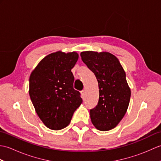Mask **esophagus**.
Segmentation results:
<instances>
[{
    "mask_svg": "<svg viewBox=\"0 0 161 161\" xmlns=\"http://www.w3.org/2000/svg\"><path fill=\"white\" fill-rule=\"evenodd\" d=\"M81 96H82L83 98L85 97V96H86V91L85 90H83L81 91Z\"/></svg>",
    "mask_w": 161,
    "mask_h": 161,
    "instance_id": "esophagus-1",
    "label": "esophagus"
}]
</instances>
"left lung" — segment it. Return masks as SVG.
Here are the masks:
<instances>
[{
	"instance_id": "8db88e82",
	"label": "left lung",
	"mask_w": 161,
	"mask_h": 161,
	"mask_svg": "<svg viewBox=\"0 0 161 161\" xmlns=\"http://www.w3.org/2000/svg\"><path fill=\"white\" fill-rule=\"evenodd\" d=\"M83 62L95 74L99 86V100L90 110L91 122L100 131L115 128L129 107L131 90L118 58L109 53L81 52Z\"/></svg>"
}]
</instances>
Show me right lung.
I'll list each match as a JSON object with an SVG mask.
<instances>
[{"mask_svg": "<svg viewBox=\"0 0 161 161\" xmlns=\"http://www.w3.org/2000/svg\"><path fill=\"white\" fill-rule=\"evenodd\" d=\"M78 57L75 52L51 53L30 75V99L39 118L50 129L67 126L82 102L80 93L73 88L75 79L71 72Z\"/></svg>", "mask_w": 161, "mask_h": 161, "instance_id": "obj_1", "label": "right lung"}]
</instances>
